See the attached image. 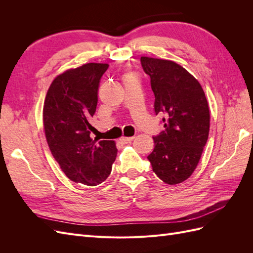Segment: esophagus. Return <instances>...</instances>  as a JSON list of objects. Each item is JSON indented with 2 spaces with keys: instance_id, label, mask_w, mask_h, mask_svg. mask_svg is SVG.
Masks as SVG:
<instances>
[{
  "instance_id": "obj_1",
  "label": "esophagus",
  "mask_w": 253,
  "mask_h": 253,
  "mask_svg": "<svg viewBox=\"0 0 253 253\" xmlns=\"http://www.w3.org/2000/svg\"><path fill=\"white\" fill-rule=\"evenodd\" d=\"M134 138H135L134 136L133 137H122L121 141L125 142V143H129V142H132L134 140Z\"/></svg>"
}]
</instances>
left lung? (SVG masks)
Wrapping results in <instances>:
<instances>
[{
  "label": "left lung",
  "mask_w": 253,
  "mask_h": 253,
  "mask_svg": "<svg viewBox=\"0 0 253 253\" xmlns=\"http://www.w3.org/2000/svg\"><path fill=\"white\" fill-rule=\"evenodd\" d=\"M155 96V114L165 115V129L148 156L153 172L168 185L188 179L208 140L210 110L205 91L186 68L171 60L141 57Z\"/></svg>",
  "instance_id": "left-lung-1"
}]
</instances>
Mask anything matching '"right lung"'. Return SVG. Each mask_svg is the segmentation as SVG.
<instances>
[{
	"label": "right lung",
	"mask_w": 253,
	"mask_h": 253,
	"mask_svg": "<svg viewBox=\"0 0 253 253\" xmlns=\"http://www.w3.org/2000/svg\"><path fill=\"white\" fill-rule=\"evenodd\" d=\"M106 63H86L58 75L43 105L46 141L61 170L74 182L97 186L109 177L116 159L113 140H93L90 125Z\"/></svg>",
	"instance_id": "1"
}]
</instances>
